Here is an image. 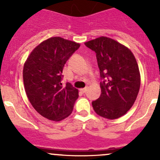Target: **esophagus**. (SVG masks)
<instances>
[{
	"instance_id": "esophagus-1",
	"label": "esophagus",
	"mask_w": 160,
	"mask_h": 160,
	"mask_svg": "<svg viewBox=\"0 0 160 160\" xmlns=\"http://www.w3.org/2000/svg\"><path fill=\"white\" fill-rule=\"evenodd\" d=\"M88 87H86V88H82V89H80V90H81L82 92H83V93H86V91L87 90H88Z\"/></svg>"
}]
</instances>
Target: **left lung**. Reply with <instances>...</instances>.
Wrapping results in <instances>:
<instances>
[{
	"label": "left lung",
	"instance_id": "8db88e82",
	"mask_svg": "<svg viewBox=\"0 0 160 160\" xmlns=\"http://www.w3.org/2000/svg\"><path fill=\"white\" fill-rule=\"evenodd\" d=\"M96 52L100 75V98L92 102L98 115L116 119L135 103L141 84L139 69L132 51L116 40L101 36L84 43Z\"/></svg>",
	"mask_w": 160,
	"mask_h": 160
}]
</instances>
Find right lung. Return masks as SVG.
Segmentation results:
<instances>
[{"label": "right lung", "mask_w": 160, "mask_h": 160, "mask_svg": "<svg viewBox=\"0 0 160 160\" xmlns=\"http://www.w3.org/2000/svg\"><path fill=\"white\" fill-rule=\"evenodd\" d=\"M80 45L61 37L42 42L24 64L23 81L31 104L42 117L59 122L72 113L79 97L78 90L70 83L62 87L63 67Z\"/></svg>", "instance_id": "add662e5"}]
</instances>
